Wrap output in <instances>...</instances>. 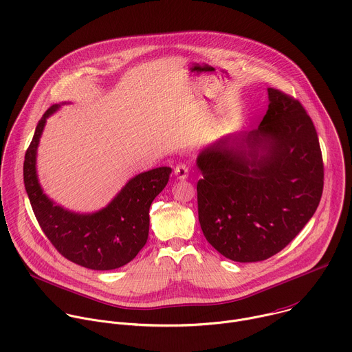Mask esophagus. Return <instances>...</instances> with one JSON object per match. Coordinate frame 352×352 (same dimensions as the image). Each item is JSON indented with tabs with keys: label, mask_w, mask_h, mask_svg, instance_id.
<instances>
[{
	"label": "esophagus",
	"mask_w": 352,
	"mask_h": 352,
	"mask_svg": "<svg viewBox=\"0 0 352 352\" xmlns=\"http://www.w3.org/2000/svg\"><path fill=\"white\" fill-rule=\"evenodd\" d=\"M174 173H175V177L179 179V181H185L189 175V168L186 164H178L175 168H174Z\"/></svg>",
	"instance_id": "34e87169"
}]
</instances>
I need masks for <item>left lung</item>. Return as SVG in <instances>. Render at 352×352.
Masks as SVG:
<instances>
[{
	"label": "left lung",
	"instance_id": "left-lung-1",
	"mask_svg": "<svg viewBox=\"0 0 352 352\" xmlns=\"http://www.w3.org/2000/svg\"><path fill=\"white\" fill-rule=\"evenodd\" d=\"M258 129L226 134L196 159L199 222L207 242L236 263L264 261L285 249L312 218L323 163L301 103L274 89Z\"/></svg>",
	"mask_w": 352,
	"mask_h": 352
}]
</instances>
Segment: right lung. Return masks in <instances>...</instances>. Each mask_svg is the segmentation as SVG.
Masks as SVG:
<instances>
[{"label": "right lung", "instance_id": "add662e5", "mask_svg": "<svg viewBox=\"0 0 352 352\" xmlns=\"http://www.w3.org/2000/svg\"><path fill=\"white\" fill-rule=\"evenodd\" d=\"M66 103L51 106L36 127L25 156V188L45 236L63 257L95 271L120 268L146 245L151 204L166 188L173 170L157 167L133 177L104 207L94 212H76L58 204L40 184L37 151L47 119Z\"/></svg>", "mask_w": 352, "mask_h": 352}]
</instances>
